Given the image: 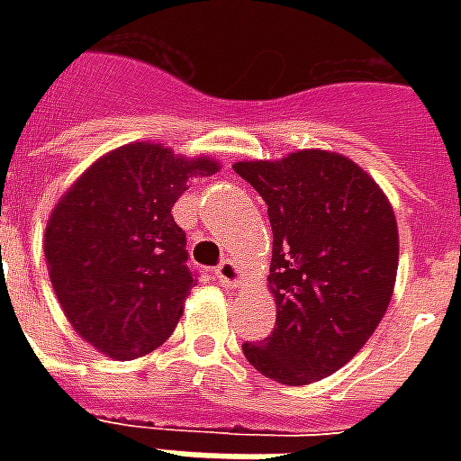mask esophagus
Instances as JSON below:
<instances>
[{"label": "esophagus", "mask_w": 461, "mask_h": 461, "mask_svg": "<svg viewBox=\"0 0 461 461\" xmlns=\"http://www.w3.org/2000/svg\"><path fill=\"white\" fill-rule=\"evenodd\" d=\"M214 274H217V279L221 281V286H224V289H237V286H240L241 271L231 259L221 261L220 267L214 269Z\"/></svg>", "instance_id": "1"}]
</instances>
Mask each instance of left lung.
I'll return each mask as SVG.
<instances>
[{
	"label": "left lung",
	"instance_id": "1",
	"mask_svg": "<svg viewBox=\"0 0 461 461\" xmlns=\"http://www.w3.org/2000/svg\"><path fill=\"white\" fill-rule=\"evenodd\" d=\"M234 172L267 202L274 231L276 329L241 350L261 375L309 385L346 366L385 316L400 257L395 212L339 152L237 162Z\"/></svg>",
	"mask_w": 461,
	"mask_h": 461
}]
</instances>
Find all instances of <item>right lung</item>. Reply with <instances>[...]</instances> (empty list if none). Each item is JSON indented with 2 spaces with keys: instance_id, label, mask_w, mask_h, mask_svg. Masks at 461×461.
Returning <instances> with one entry per match:
<instances>
[{
  "instance_id": "right-lung-1",
  "label": "right lung",
  "mask_w": 461,
  "mask_h": 461,
  "mask_svg": "<svg viewBox=\"0 0 461 461\" xmlns=\"http://www.w3.org/2000/svg\"><path fill=\"white\" fill-rule=\"evenodd\" d=\"M220 170L160 142H131L95 160L56 202L44 254L74 330L113 360L170 339L194 286L187 237L172 207L192 177Z\"/></svg>"
}]
</instances>
